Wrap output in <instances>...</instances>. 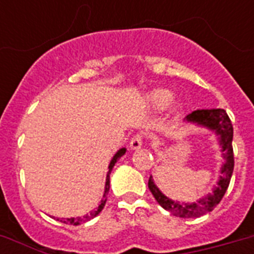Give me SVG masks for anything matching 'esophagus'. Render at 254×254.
<instances>
[{"label": "esophagus", "instance_id": "obj_1", "mask_svg": "<svg viewBox=\"0 0 254 254\" xmlns=\"http://www.w3.org/2000/svg\"><path fill=\"white\" fill-rule=\"evenodd\" d=\"M142 143H143L142 137H141L139 134L134 135V137L130 139V149L131 150H138V149L142 147Z\"/></svg>", "mask_w": 254, "mask_h": 254}]
</instances>
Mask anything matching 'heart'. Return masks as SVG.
<instances>
[{"mask_svg": "<svg viewBox=\"0 0 254 254\" xmlns=\"http://www.w3.org/2000/svg\"><path fill=\"white\" fill-rule=\"evenodd\" d=\"M173 100V92L165 88L151 89L145 95V104L153 111H165Z\"/></svg>", "mask_w": 254, "mask_h": 254, "instance_id": "heart-1", "label": "heart"}]
</instances>
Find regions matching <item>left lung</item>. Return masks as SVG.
I'll list each match as a JSON object with an SVG mask.
<instances>
[{
    "label": "left lung",
    "instance_id": "1",
    "mask_svg": "<svg viewBox=\"0 0 254 254\" xmlns=\"http://www.w3.org/2000/svg\"><path fill=\"white\" fill-rule=\"evenodd\" d=\"M185 123L205 129L216 137L217 145H219L221 151V158H223L220 166V175L216 181V186H213L212 192H208L205 196L200 197L192 203L174 200L171 197L166 196L158 189V186L155 185L151 175L150 179H149V189H150L153 196L155 197V200L158 201V204L166 211H170L174 216L192 219V217H200L205 213L211 212L220 203L225 191L228 189L233 173V166H235L232 149L233 127L224 109L195 111L191 115L186 116Z\"/></svg>",
    "mask_w": 254,
    "mask_h": 254
}]
</instances>
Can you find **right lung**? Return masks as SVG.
I'll return each instance as SVG.
<instances>
[{"label":"right lung","instance_id":"1","mask_svg":"<svg viewBox=\"0 0 254 254\" xmlns=\"http://www.w3.org/2000/svg\"><path fill=\"white\" fill-rule=\"evenodd\" d=\"M125 153H127V147H121V149H119V150L116 151V154L113 155V158L111 159L109 165H108V173H107V178H105V187H104L103 199L100 200L99 205H97L95 209H92L89 213H85L83 217H80V216H77V217H62V219H58V220H61L62 223H64V224L79 225V224H81V223L89 221L91 219H93V217L97 216V215H99V213L103 211L104 205H105V203H107V196H108V192H109V185H111V181H109V175H111V173H112V169H113V166H115L116 163H117V161H119V159L121 158V157H123Z\"/></svg>","mask_w":254,"mask_h":254}]
</instances>
